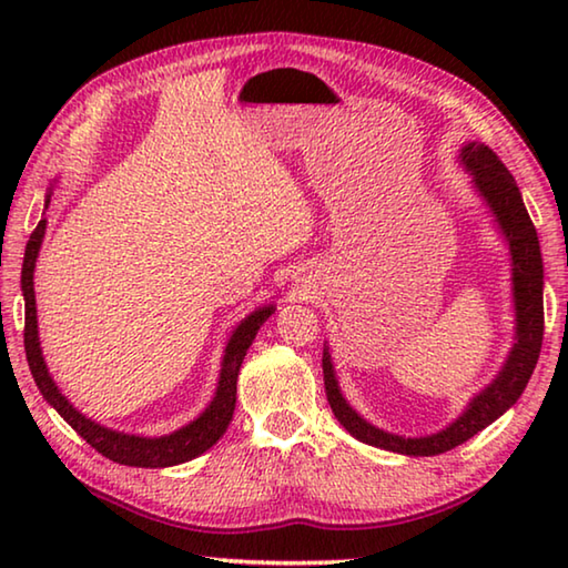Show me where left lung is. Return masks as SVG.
Instances as JSON below:
<instances>
[{
  "label": "left lung",
  "mask_w": 568,
  "mask_h": 568,
  "mask_svg": "<svg viewBox=\"0 0 568 568\" xmlns=\"http://www.w3.org/2000/svg\"><path fill=\"white\" fill-rule=\"evenodd\" d=\"M458 165L470 175L476 195L484 200L494 217L498 235L504 237L511 261V305H514V345L488 386L468 398L466 408L446 428L426 436H400L378 428L363 418L343 396L328 343L323 345V381L333 416L361 444L376 446L400 456H438L466 444L478 430L491 426L496 418L521 398L528 378L536 368L544 341V257L538 247L536 227L528 217L521 190L511 172L504 168L491 150L480 142H464L458 150Z\"/></svg>",
  "instance_id": "left-lung-1"
}]
</instances>
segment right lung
Returning a JSON list of instances; mask_svg holds the SVG:
<instances>
[{"mask_svg":"<svg viewBox=\"0 0 568 568\" xmlns=\"http://www.w3.org/2000/svg\"><path fill=\"white\" fill-rule=\"evenodd\" d=\"M52 187L44 197V207L50 205ZM47 220L42 217L40 225L34 227L30 235V243L24 250V263H22V295H24V351L27 363H30L32 378L37 388L44 396V400L60 413V416L70 423V426L80 434L88 444L100 450L104 458L114 460L122 466H138V468H168L185 464L197 456H203L207 448H213L220 438L225 436V430L233 420L235 413V398H237V373L243 365L247 348L253 345L261 325L275 313V305H261L253 313L245 315L240 321L233 333H230L227 345L223 351V361H220V376L213 400L207 403V408L200 413L197 418H192L185 426L172 430L165 436H140V434H124V430H114L102 426V423L92 420L84 413L77 410L64 393L57 388L54 378L47 368L42 345H40V328H37V301H34V265L40 257V247L44 240Z\"/></svg>","mask_w":568,"mask_h":568,"instance_id":"1","label":"right lung"}]
</instances>
